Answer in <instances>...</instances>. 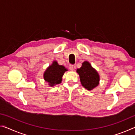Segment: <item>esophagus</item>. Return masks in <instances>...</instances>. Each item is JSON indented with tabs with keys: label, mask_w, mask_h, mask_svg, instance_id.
Returning a JSON list of instances; mask_svg holds the SVG:
<instances>
[{
	"label": "esophagus",
	"mask_w": 135,
	"mask_h": 135,
	"mask_svg": "<svg viewBox=\"0 0 135 135\" xmlns=\"http://www.w3.org/2000/svg\"><path fill=\"white\" fill-rule=\"evenodd\" d=\"M68 68H69V69H70L71 71H73V70H74V65H70L69 66H68Z\"/></svg>",
	"instance_id": "esophagus-1"
}]
</instances>
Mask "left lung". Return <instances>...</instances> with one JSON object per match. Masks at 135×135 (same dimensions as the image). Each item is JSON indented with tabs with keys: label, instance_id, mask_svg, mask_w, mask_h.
Returning a JSON list of instances; mask_svg holds the SVG:
<instances>
[{
	"label": "left lung",
	"instance_id": "1",
	"mask_svg": "<svg viewBox=\"0 0 135 135\" xmlns=\"http://www.w3.org/2000/svg\"><path fill=\"white\" fill-rule=\"evenodd\" d=\"M81 85L88 90H92L99 84L100 76L99 73L88 61H84L81 67L77 68Z\"/></svg>",
	"mask_w": 135,
	"mask_h": 135
}]
</instances>
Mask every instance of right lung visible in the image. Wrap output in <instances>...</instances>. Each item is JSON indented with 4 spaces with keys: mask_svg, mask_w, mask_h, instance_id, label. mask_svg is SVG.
Instances as JSON below:
<instances>
[{
    "mask_svg": "<svg viewBox=\"0 0 135 135\" xmlns=\"http://www.w3.org/2000/svg\"><path fill=\"white\" fill-rule=\"evenodd\" d=\"M67 71L64 66L59 65L56 61H54L43 73V79L49 86L53 87L61 83L63 75Z\"/></svg>",
    "mask_w": 135,
    "mask_h": 135,
    "instance_id": "right-lung-1",
    "label": "right lung"
}]
</instances>
